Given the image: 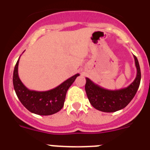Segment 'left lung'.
<instances>
[{
    "instance_id": "left-lung-1",
    "label": "left lung",
    "mask_w": 150,
    "mask_h": 150,
    "mask_svg": "<svg viewBox=\"0 0 150 150\" xmlns=\"http://www.w3.org/2000/svg\"><path fill=\"white\" fill-rule=\"evenodd\" d=\"M137 74L134 81L126 88L117 90H109L94 83L86 78L85 90L90 104L102 112H112L125 108L133 100L139 88L141 80V71L138 60L133 56Z\"/></svg>"
}]
</instances>
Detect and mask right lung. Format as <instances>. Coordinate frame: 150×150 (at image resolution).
Returning a JSON list of instances; mask_svg holds the SVG:
<instances>
[{
	"mask_svg": "<svg viewBox=\"0 0 150 150\" xmlns=\"http://www.w3.org/2000/svg\"><path fill=\"white\" fill-rule=\"evenodd\" d=\"M19 59L13 70V84L21 103L30 112L38 115L48 116L59 112L64 106L68 89L80 74H75L58 86L47 91L30 90L23 85L18 76Z\"/></svg>",
	"mask_w": 150,
	"mask_h": 150,
	"instance_id": "add662e5",
	"label": "right lung"
}]
</instances>
